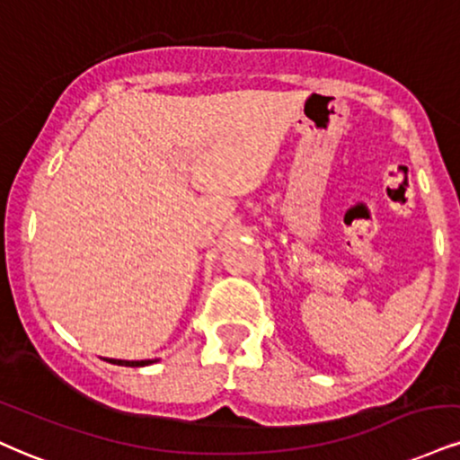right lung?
I'll return each instance as SVG.
<instances>
[{"label":"right lung","instance_id":"obj_1","mask_svg":"<svg viewBox=\"0 0 460 460\" xmlns=\"http://www.w3.org/2000/svg\"><path fill=\"white\" fill-rule=\"evenodd\" d=\"M107 362L118 364V367H147L152 359H107Z\"/></svg>","mask_w":460,"mask_h":460}]
</instances>
